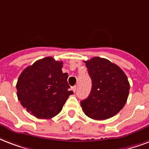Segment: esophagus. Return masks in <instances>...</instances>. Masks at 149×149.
<instances>
[{
    "mask_svg": "<svg viewBox=\"0 0 149 149\" xmlns=\"http://www.w3.org/2000/svg\"><path fill=\"white\" fill-rule=\"evenodd\" d=\"M71 88H72V91L73 92H76V91H77V86H73V87H72Z\"/></svg>",
    "mask_w": 149,
    "mask_h": 149,
    "instance_id": "obj_1",
    "label": "esophagus"
}]
</instances>
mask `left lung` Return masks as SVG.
<instances>
[{
  "mask_svg": "<svg viewBox=\"0 0 149 149\" xmlns=\"http://www.w3.org/2000/svg\"><path fill=\"white\" fill-rule=\"evenodd\" d=\"M92 87L89 96L80 102L85 115L93 120H107L117 114L127 102L130 84L117 65L95 57L84 61Z\"/></svg>",
  "mask_w": 149,
  "mask_h": 149,
  "instance_id": "obj_1",
  "label": "left lung"
}]
</instances>
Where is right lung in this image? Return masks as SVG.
<instances>
[{"instance_id": "1", "label": "right lung", "mask_w": 149, "mask_h": 149, "mask_svg": "<svg viewBox=\"0 0 149 149\" xmlns=\"http://www.w3.org/2000/svg\"><path fill=\"white\" fill-rule=\"evenodd\" d=\"M62 64L46 57L26 67L18 79V99L27 112L38 119L58 115L73 94L67 82L68 74L62 71Z\"/></svg>"}]
</instances>
